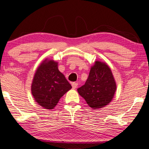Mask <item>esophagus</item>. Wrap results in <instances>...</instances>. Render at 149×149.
Masks as SVG:
<instances>
[{
    "label": "esophagus",
    "mask_w": 149,
    "mask_h": 149,
    "mask_svg": "<svg viewBox=\"0 0 149 149\" xmlns=\"http://www.w3.org/2000/svg\"><path fill=\"white\" fill-rule=\"evenodd\" d=\"M77 85H78V83H72V88H74V89L77 88Z\"/></svg>",
    "instance_id": "1"
}]
</instances>
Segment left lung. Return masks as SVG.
<instances>
[{
  "label": "left lung",
  "mask_w": 149,
  "mask_h": 149,
  "mask_svg": "<svg viewBox=\"0 0 149 149\" xmlns=\"http://www.w3.org/2000/svg\"><path fill=\"white\" fill-rule=\"evenodd\" d=\"M116 83L110 67L96 61L91 67L85 84L77 89L78 93L94 110L109 104L114 96Z\"/></svg>",
  "instance_id": "1"
}]
</instances>
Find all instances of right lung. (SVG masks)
Listing matches in <instances>:
<instances>
[{"label": "right lung", "mask_w": 149, "mask_h": 149, "mask_svg": "<svg viewBox=\"0 0 149 149\" xmlns=\"http://www.w3.org/2000/svg\"><path fill=\"white\" fill-rule=\"evenodd\" d=\"M71 84L58 69V63L45 59L38 67L31 83V94L40 106L53 109Z\"/></svg>", "instance_id": "add662e5"}]
</instances>
